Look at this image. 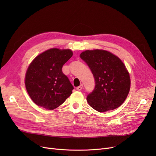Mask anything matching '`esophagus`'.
Listing matches in <instances>:
<instances>
[{
  "instance_id": "1",
  "label": "esophagus",
  "mask_w": 156,
  "mask_h": 156,
  "mask_svg": "<svg viewBox=\"0 0 156 156\" xmlns=\"http://www.w3.org/2000/svg\"><path fill=\"white\" fill-rule=\"evenodd\" d=\"M83 84H81V85L77 87V90H81L83 89Z\"/></svg>"
}]
</instances>
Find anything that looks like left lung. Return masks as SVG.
<instances>
[{
    "instance_id": "left-lung-1",
    "label": "left lung",
    "mask_w": 156,
    "mask_h": 156,
    "mask_svg": "<svg viewBox=\"0 0 156 156\" xmlns=\"http://www.w3.org/2000/svg\"><path fill=\"white\" fill-rule=\"evenodd\" d=\"M92 71L95 88L87 96L90 106L98 112L119 107L130 90V77L122 61L110 52L87 50L80 55Z\"/></svg>"
}]
</instances>
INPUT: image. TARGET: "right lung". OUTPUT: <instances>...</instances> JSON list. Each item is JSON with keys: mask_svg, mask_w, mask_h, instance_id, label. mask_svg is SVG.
Here are the masks:
<instances>
[{"mask_svg": "<svg viewBox=\"0 0 156 156\" xmlns=\"http://www.w3.org/2000/svg\"><path fill=\"white\" fill-rule=\"evenodd\" d=\"M70 49H50L37 55L28 68L25 87L34 103L53 110L72 94L73 87L62 68L72 57Z\"/></svg>", "mask_w": 156, "mask_h": 156, "instance_id": "1", "label": "right lung"}]
</instances>
